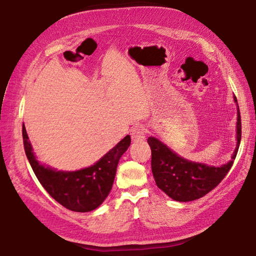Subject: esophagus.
<instances>
[{
    "mask_svg": "<svg viewBox=\"0 0 256 256\" xmlns=\"http://www.w3.org/2000/svg\"><path fill=\"white\" fill-rule=\"evenodd\" d=\"M131 136L134 142L145 140V128L143 126H135L131 130Z\"/></svg>",
    "mask_w": 256,
    "mask_h": 256,
    "instance_id": "obj_1",
    "label": "esophagus"
}]
</instances>
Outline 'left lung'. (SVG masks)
<instances>
[{
  "instance_id": "obj_1",
  "label": "left lung",
  "mask_w": 256,
  "mask_h": 256,
  "mask_svg": "<svg viewBox=\"0 0 256 256\" xmlns=\"http://www.w3.org/2000/svg\"><path fill=\"white\" fill-rule=\"evenodd\" d=\"M233 100L236 104V145L231 160L224 165H208L184 158L168 148L158 138L150 136L148 143L152 150V172L155 182L160 190L172 200L187 202L204 197L221 182L231 170L238 146L241 142V116L236 96Z\"/></svg>"
}]
</instances>
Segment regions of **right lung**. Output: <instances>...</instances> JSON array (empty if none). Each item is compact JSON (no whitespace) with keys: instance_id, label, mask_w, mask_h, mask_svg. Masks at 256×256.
<instances>
[{"instance_id":"obj_1","label":"right lung","mask_w":256,"mask_h":256,"mask_svg":"<svg viewBox=\"0 0 256 256\" xmlns=\"http://www.w3.org/2000/svg\"><path fill=\"white\" fill-rule=\"evenodd\" d=\"M24 150L38 180L57 202L72 211L89 212L96 209L111 192L121 156L131 145L126 135L94 165L78 170H58L37 160L23 124Z\"/></svg>"}]
</instances>
